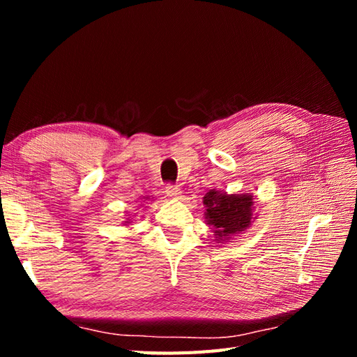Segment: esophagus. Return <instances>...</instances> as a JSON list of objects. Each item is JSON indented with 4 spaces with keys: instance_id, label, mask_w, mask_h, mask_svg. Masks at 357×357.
I'll return each mask as SVG.
<instances>
[{
    "instance_id": "esophagus-1",
    "label": "esophagus",
    "mask_w": 357,
    "mask_h": 357,
    "mask_svg": "<svg viewBox=\"0 0 357 357\" xmlns=\"http://www.w3.org/2000/svg\"><path fill=\"white\" fill-rule=\"evenodd\" d=\"M165 193H167V196H169V198H179L181 193H183V192H181V188L176 187V185H167Z\"/></svg>"
}]
</instances>
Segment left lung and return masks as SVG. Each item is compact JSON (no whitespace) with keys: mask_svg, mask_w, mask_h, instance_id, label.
Here are the masks:
<instances>
[{"mask_svg":"<svg viewBox=\"0 0 357 357\" xmlns=\"http://www.w3.org/2000/svg\"><path fill=\"white\" fill-rule=\"evenodd\" d=\"M206 206V224L211 227L218 244H225L234 239L236 234L245 231L252 225L255 215V198L252 193L219 192L216 188L204 196Z\"/></svg>","mask_w":357,"mask_h":357,"instance_id":"left-lung-1","label":"left lung"}]
</instances>
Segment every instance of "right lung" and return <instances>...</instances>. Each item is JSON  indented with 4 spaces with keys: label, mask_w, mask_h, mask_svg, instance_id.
Instances as JSON below:
<instances>
[{
    "label": "right lung",
    "mask_w": 357,
    "mask_h": 357,
    "mask_svg": "<svg viewBox=\"0 0 357 357\" xmlns=\"http://www.w3.org/2000/svg\"><path fill=\"white\" fill-rule=\"evenodd\" d=\"M142 199H146V201H147V199H150V198H149V196H147V198H146V196H144ZM130 221H132V219H127V221H124V225H128V224H130Z\"/></svg>",
    "instance_id": "obj_1"
}]
</instances>
